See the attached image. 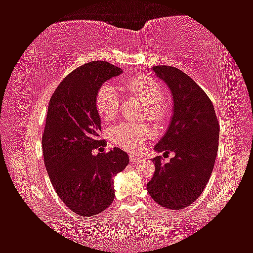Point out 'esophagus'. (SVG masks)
Returning <instances> with one entry per match:
<instances>
[{"label": "esophagus", "instance_id": "obj_1", "mask_svg": "<svg viewBox=\"0 0 253 253\" xmlns=\"http://www.w3.org/2000/svg\"><path fill=\"white\" fill-rule=\"evenodd\" d=\"M129 160H130V163L135 164V163H138V161L141 160V158L134 156V154H130V156H129Z\"/></svg>", "mask_w": 253, "mask_h": 253}]
</instances>
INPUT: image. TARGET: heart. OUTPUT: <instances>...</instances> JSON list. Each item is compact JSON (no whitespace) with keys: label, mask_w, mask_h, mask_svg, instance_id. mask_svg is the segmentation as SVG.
I'll use <instances>...</instances> for the list:
<instances>
[{"label":"heart","mask_w":253,"mask_h":253,"mask_svg":"<svg viewBox=\"0 0 253 253\" xmlns=\"http://www.w3.org/2000/svg\"><path fill=\"white\" fill-rule=\"evenodd\" d=\"M125 88L138 99L146 102L145 115L156 123H161L168 116V105L164 100V89L154 79L146 76L130 78L125 83ZM119 93L114 85L105 83L95 95V108L101 119H114L119 110ZM156 131L149 125H133L129 123H120L109 129V138L114 144L126 151L136 152L141 150Z\"/></svg>","instance_id":"obj_1"}]
</instances>
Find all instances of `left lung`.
Instances as JSON below:
<instances>
[{
	"mask_svg": "<svg viewBox=\"0 0 253 253\" xmlns=\"http://www.w3.org/2000/svg\"><path fill=\"white\" fill-rule=\"evenodd\" d=\"M172 96V117L165 136L154 146L157 152H174L165 164L153 159V177L148 192L159 206L180 210L192 205L209 182L218 151L219 123L208 95L190 76L170 66L152 68Z\"/></svg>",
	"mask_w": 253,
	"mask_h": 253,
	"instance_id": "8db88e82",
	"label": "left lung"
}]
</instances>
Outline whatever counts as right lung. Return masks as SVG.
<instances>
[{"instance_id":"add662e5","label":"right lung","mask_w":253,"mask_h":253,"mask_svg":"<svg viewBox=\"0 0 253 253\" xmlns=\"http://www.w3.org/2000/svg\"><path fill=\"white\" fill-rule=\"evenodd\" d=\"M122 73L107 61L85 63L60 83L48 103L42 137L45 167L59 198L83 217L99 214L111 205L114 177L129 163L119 148L96 156L92 152L107 145L99 139L96 92Z\"/></svg>"}]
</instances>
